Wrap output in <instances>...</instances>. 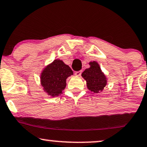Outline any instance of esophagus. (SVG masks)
Wrapping results in <instances>:
<instances>
[{"label":"esophagus","instance_id":"1","mask_svg":"<svg viewBox=\"0 0 147 147\" xmlns=\"http://www.w3.org/2000/svg\"><path fill=\"white\" fill-rule=\"evenodd\" d=\"M81 75V71H77L75 72V75L76 76H80Z\"/></svg>","mask_w":147,"mask_h":147}]
</instances>
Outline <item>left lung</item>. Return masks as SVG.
Listing matches in <instances>:
<instances>
[{"mask_svg":"<svg viewBox=\"0 0 147 147\" xmlns=\"http://www.w3.org/2000/svg\"><path fill=\"white\" fill-rule=\"evenodd\" d=\"M89 64L90 67L86 69L81 76L86 81L89 90L94 93H99L107 85V78L98 63L94 61Z\"/></svg>","mask_w":147,"mask_h":147,"instance_id":"left-lung-1","label":"left lung"}]
</instances>
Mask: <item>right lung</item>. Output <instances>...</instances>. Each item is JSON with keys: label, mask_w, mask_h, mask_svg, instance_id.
I'll use <instances>...</instances> for the list:
<instances>
[{"label": "right lung", "mask_w": 147, "mask_h": 147, "mask_svg": "<svg viewBox=\"0 0 147 147\" xmlns=\"http://www.w3.org/2000/svg\"><path fill=\"white\" fill-rule=\"evenodd\" d=\"M73 75L68 65L61 60L55 59L42 70L40 76L44 91L53 97L59 96L66 86V79Z\"/></svg>", "instance_id": "right-lung-1"}]
</instances>
